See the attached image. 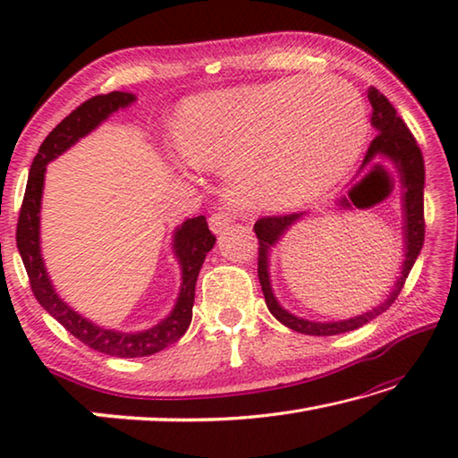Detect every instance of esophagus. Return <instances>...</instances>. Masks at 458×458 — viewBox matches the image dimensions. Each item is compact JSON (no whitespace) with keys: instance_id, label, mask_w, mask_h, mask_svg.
<instances>
[{"instance_id":"esophagus-1","label":"esophagus","mask_w":458,"mask_h":458,"mask_svg":"<svg viewBox=\"0 0 458 458\" xmlns=\"http://www.w3.org/2000/svg\"><path fill=\"white\" fill-rule=\"evenodd\" d=\"M208 222H210V228H212L214 234H222V232L228 230V226H230V218L222 212L212 214L210 220H208Z\"/></svg>"}]
</instances>
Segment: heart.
I'll return each instance as SVG.
<instances>
[{
    "label": "heart",
    "instance_id": "heart-1",
    "mask_svg": "<svg viewBox=\"0 0 458 458\" xmlns=\"http://www.w3.org/2000/svg\"><path fill=\"white\" fill-rule=\"evenodd\" d=\"M366 106L337 76L208 92L182 106L175 145L191 165H228V196L286 210L325 196L360 157Z\"/></svg>",
    "mask_w": 458,
    "mask_h": 458
}]
</instances>
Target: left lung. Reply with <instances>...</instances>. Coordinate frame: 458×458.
<instances>
[{
    "mask_svg": "<svg viewBox=\"0 0 458 458\" xmlns=\"http://www.w3.org/2000/svg\"><path fill=\"white\" fill-rule=\"evenodd\" d=\"M368 98L371 105V127L376 129L374 141L369 143L366 157L360 172H363L368 165L374 164L376 159H387L394 165L400 180L402 188V234H404V262H402L400 276L394 283L392 293L387 294L384 303L366 311L361 315L350 317V319L341 321H309L303 317H297L286 311V309L278 303L270 284V252L273 248L281 242V238L289 232L294 224L303 220L305 212L301 214H286V216H268V218H260L254 224V232L259 238V281L265 293V301L268 311L276 317L284 327H289L297 333H305V335H337V333H347L361 327V325L376 319L382 315L404 286L406 278L412 270L418 254L422 250L424 244V159L420 153V147L416 145L414 135L410 133L406 123L402 121L396 108L390 105L382 92L376 89L368 90Z\"/></svg>",
    "mask_w": 458,
    "mask_h": 458,
    "instance_id": "left-lung-1",
    "label": "left lung"
}]
</instances>
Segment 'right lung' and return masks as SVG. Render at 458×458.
Returning <instances> with one entry per match:
<instances>
[{
	"label": "right lung",
	"mask_w": 458,
	"mask_h": 458,
	"mask_svg": "<svg viewBox=\"0 0 458 458\" xmlns=\"http://www.w3.org/2000/svg\"><path fill=\"white\" fill-rule=\"evenodd\" d=\"M135 100L137 97L133 92L121 90L92 97L50 131V135L44 139L40 149H38L32 167H30L28 185L18 220V232H15V242H18L20 257L24 260L26 273L30 276V286H32L38 303L62 327L71 333V335L82 341L84 345H89L90 350L114 355V358H143V355H153L165 350L167 345L175 344L188 331L191 323L193 294H196L199 268L204 265L206 254L216 244V236L208 230V222L204 216L188 218L182 226L174 230V257L180 262L182 268L180 293H177L175 305L169 311V315L164 317L157 325L143 331H117L100 327V325L92 323L79 311H74L64 299H60V294L54 289L48 270H46L44 265L40 246V210L46 165L56 159L58 155L71 149L74 143H79L82 137L92 133L113 113L133 105Z\"/></svg>",
	"instance_id": "1"
}]
</instances>
